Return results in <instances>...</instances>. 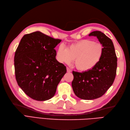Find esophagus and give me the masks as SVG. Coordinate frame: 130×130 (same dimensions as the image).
Masks as SVG:
<instances>
[{"label":"esophagus","instance_id":"obj_1","mask_svg":"<svg viewBox=\"0 0 130 130\" xmlns=\"http://www.w3.org/2000/svg\"><path fill=\"white\" fill-rule=\"evenodd\" d=\"M67 72H68V73H70L72 72V70H70L69 68H67Z\"/></svg>","mask_w":130,"mask_h":130}]
</instances>
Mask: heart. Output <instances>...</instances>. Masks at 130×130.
Instances as JSON below:
<instances>
[{"label":"heart","mask_w":130,"mask_h":130,"mask_svg":"<svg viewBox=\"0 0 130 130\" xmlns=\"http://www.w3.org/2000/svg\"><path fill=\"white\" fill-rule=\"evenodd\" d=\"M104 53L101 43L89 40H82L69 45L67 49L61 45L56 56L61 63H73L78 71L86 72L93 69L99 63Z\"/></svg>","instance_id":"obj_1"}]
</instances>
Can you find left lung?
<instances>
[{"instance_id":"obj_1","label":"left lung","mask_w":130,"mask_h":130,"mask_svg":"<svg viewBox=\"0 0 130 130\" xmlns=\"http://www.w3.org/2000/svg\"><path fill=\"white\" fill-rule=\"evenodd\" d=\"M95 36L104 47L103 56L95 67L89 71L73 72L72 86L75 94L84 100H93L103 96L115 81L117 57L112 40L99 31L89 34Z\"/></svg>"}]
</instances>
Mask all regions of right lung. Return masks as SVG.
<instances>
[{
	"label": "right lung",
	"mask_w": 130,
	"mask_h": 130,
	"mask_svg": "<svg viewBox=\"0 0 130 130\" xmlns=\"http://www.w3.org/2000/svg\"><path fill=\"white\" fill-rule=\"evenodd\" d=\"M61 41L36 31L25 35L15 51V79L26 95L35 100L53 97L67 72L66 66L55 57L54 48Z\"/></svg>",
	"instance_id": "add662e5"
}]
</instances>
